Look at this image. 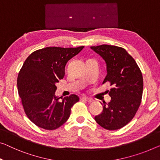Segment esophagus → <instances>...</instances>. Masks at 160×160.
<instances>
[{
    "instance_id": "34e87169",
    "label": "esophagus",
    "mask_w": 160,
    "mask_h": 160,
    "mask_svg": "<svg viewBox=\"0 0 160 160\" xmlns=\"http://www.w3.org/2000/svg\"><path fill=\"white\" fill-rule=\"evenodd\" d=\"M82 100H84V101H88V103H92V102H93V100H92V98H88V97H82Z\"/></svg>"
}]
</instances>
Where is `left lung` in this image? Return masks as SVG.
Here are the masks:
<instances>
[{"label":"left lung","instance_id":"obj_1","mask_svg":"<svg viewBox=\"0 0 160 160\" xmlns=\"http://www.w3.org/2000/svg\"><path fill=\"white\" fill-rule=\"evenodd\" d=\"M106 64L107 75L103 84L112 86L108 94L111 98L103 110L95 117L98 124L107 130L123 127L132 120L141 104L143 93V77L133 57L126 49L113 45L90 47Z\"/></svg>","mask_w":160,"mask_h":160}]
</instances>
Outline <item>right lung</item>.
I'll list each match as a JSON object with an SVG mask.
<instances>
[{
	"mask_svg": "<svg viewBox=\"0 0 160 160\" xmlns=\"http://www.w3.org/2000/svg\"><path fill=\"white\" fill-rule=\"evenodd\" d=\"M83 48L46 47L25 60L18 75V91L25 113L35 125L54 130L70 117L71 108L79 97L72 94L60 101L55 95L56 83L65 76L67 62Z\"/></svg>",
	"mask_w": 160,
	"mask_h": 160,
	"instance_id": "1",
	"label": "right lung"
}]
</instances>
